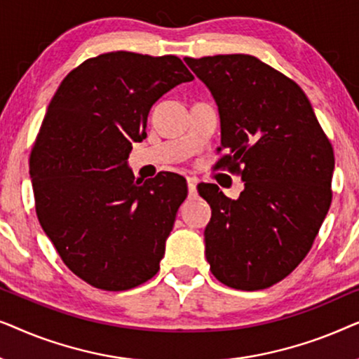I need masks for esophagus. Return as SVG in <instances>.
Returning a JSON list of instances; mask_svg holds the SVG:
<instances>
[{"mask_svg":"<svg viewBox=\"0 0 359 359\" xmlns=\"http://www.w3.org/2000/svg\"><path fill=\"white\" fill-rule=\"evenodd\" d=\"M186 183H188L189 196H196V178H191V176H188V178H186Z\"/></svg>","mask_w":359,"mask_h":359,"instance_id":"esophagus-1","label":"esophagus"}]
</instances>
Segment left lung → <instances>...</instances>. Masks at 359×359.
<instances>
[{
  "mask_svg": "<svg viewBox=\"0 0 359 359\" xmlns=\"http://www.w3.org/2000/svg\"><path fill=\"white\" fill-rule=\"evenodd\" d=\"M219 107L215 163L245 181L238 199L198 186L212 209L205 258L220 283L258 291L291 274L332 204L335 155L306 93L253 55L184 58Z\"/></svg>",
  "mask_w": 359,
  "mask_h": 359,
  "instance_id": "8db88e82",
  "label": "left lung"
}]
</instances>
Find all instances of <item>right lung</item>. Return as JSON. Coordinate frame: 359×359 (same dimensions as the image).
Segmentation results:
<instances>
[{"instance_id": "obj_1", "label": "right lung", "mask_w": 359, "mask_h": 359, "mask_svg": "<svg viewBox=\"0 0 359 359\" xmlns=\"http://www.w3.org/2000/svg\"><path fill=\"white\" fill-rule=\"evenodd\" d=\"M191 80L175 55L107 52L73 68L47 107L29 158L37 219L91 286L127 291L158 273L188 186L175 173L135 181L127 158L155 101Z\"/></svg>"}]
</instances>
